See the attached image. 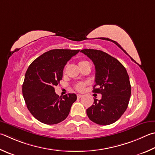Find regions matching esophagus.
Returning <instances> with one entry per match:
<instances>
[{"label":"esophagus","mask_w":155,"mask_h":155,"mask_svg":"<svg viewBox=\"0 0 155 155\" xmlns=\"http://www.w3.org/2000/svg\"><path fill=\"white\" fill-rule=\"evenodd\" d=\"M82 96H83V95H81V94H78V95H77V97H78V98H81V97H82Z\"/></svg>","instance_id":"esophagus-1"}]
</instances>
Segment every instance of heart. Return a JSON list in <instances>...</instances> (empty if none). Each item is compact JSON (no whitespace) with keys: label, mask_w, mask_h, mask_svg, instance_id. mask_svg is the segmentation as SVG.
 <instances>
[{"label":"heart","mask_w":155,"mask_h":155,"mask_svg":"<svg viewBox=\"0 0 155 155\" xmlns=\"http://www.w3.org/2000/svg\"><path fill=\"white\" fill-rule=\"evenodd\" d=\"M88 63V61H80L79 62H78V66H79V67L81 68V66H83V65H85V64ZM86 85V83H78L75 85V89L77 90V91H83V90L84 89V88H85V87Z\"/></svg>","instance_id":"b5f03b06"}]
</instances>
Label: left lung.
<instances>
[{
  "label": "left lung",
  "mask_w": 155,
  "mask_h": 155,
  "mask_svg": "<svg viewBox=\"0 0 155 155\" xmlns=\"http://www.w3.org/2000/svg\"><path fill=\"white\" fill-rule=\"evenodd\" d=\"M95 65V85L93 92L102 94V99H94L87 109L91 121L108 125L120 119L127 108L131 96L129 75L123 64L116 58L100 50L81 51Z\"/></svg>",
  "instance_id": "8db88e82"
}]
</instances>
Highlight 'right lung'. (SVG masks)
Listing matches in <instances>:
<instances>
[{
	"label": "right lung",
	"instance_id": "right-lung-1",
	"mask_svg": "<svg viewBox=\"0 0 155 155\" xmlns=\"http://www.w3.org/2000/svg\"><path fill=\"white\" fill-rule=\"evenodd\" d=\"M79 51L50 50L34 60L28 68L22 94L28 110L40 122L58 124L68 116L77 95L68 94L60 97L54 87L62 78L66 63Z\"/></svg>",
	"mask_w": 155,
	"mask_h": 155
}]
</instances>
